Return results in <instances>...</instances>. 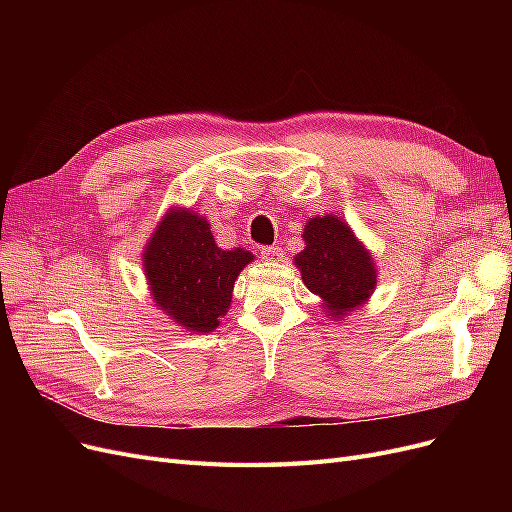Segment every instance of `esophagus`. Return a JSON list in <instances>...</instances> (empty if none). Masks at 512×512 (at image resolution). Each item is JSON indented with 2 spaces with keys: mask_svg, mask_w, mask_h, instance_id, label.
I'll use <instances>...</instances> for the list:
<instances>
[{
  "mask_svg": "<svg viewBox=\"0 0 512 512\" xmlns=\"http://www.w3.org/2000/svg\"><path fill=\"white\" fill-rule=\"evenodd\" d=\"M260 256H262V260H280L282 258V254H280V250H277V247H262L260 250Z\"/></svg>",
  "mask_w": 512,
  "mask_h": 512,
  "instance_id": "obj_1",
  "label": "esophagus"
}]
</instances>
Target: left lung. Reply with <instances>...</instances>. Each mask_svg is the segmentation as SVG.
I'll return each mask as SVG.
<instances>
[{"instance_id": "obj_1", "label": "left lung", "mask_w": 512, "mask_h": 512, "mask_svg": "<svg viewBox=\"0 0 512 512\" xmlns=\"http://www.w3.org/2000/svg\"><path fill=\"white\" fill-rule=\"evenodd\" d=\"M305 247L294 256L301 280L331 320H344L363 307L378 284V269L371 252L337 215L309 218L303 230Z\"/></svg>"}]
</instances>
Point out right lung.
Listing matches in <instances>:
<instances>
[{
	"label": "right lung",
	"mask_w": 512,
	"mask_h": 512,
	"mask_svg": "<svg viewBox=\"0 0 512 512\" xmlns=\"http://www.w3.org/2000/svg\"><path fill=\"white\" fill-rule=\"evenodd\" d=\"M250 262L254 254L243 247H218L209 220L188 207H170L143 247L153 305L177 327L203 335L220 327Z\"/></svg>",
	"instance_id": "1"
}]
</instances>
